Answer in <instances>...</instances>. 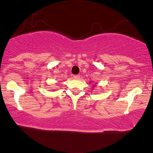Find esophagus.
Instances as JSON below:
<instances>
[{
	"mask_svg": "<svg viewBox=\"0 0 153 153\" xmlns=\"http://www.w3.org/2000/svg\"><path fill=\"white\" fill-rule=\"evenodd\" d=\"M73 77H74V79H78L80 78V75H79V74H77V75H74V76H73Z\"/></svg>",
	"mask_w": 153,
	"mask_h": 153,
	"instance_id": "esophagus-1",
	"label": "esophagus"
}]
</instances>
